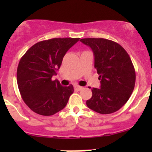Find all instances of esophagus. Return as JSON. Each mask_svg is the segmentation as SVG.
Instances as JSON below:
<instances>
[{
    "label": "esophagus",
    "instance_id": "obj_1",
    "mask_svg": "<svg viewBox=\"0 0 152 152\" xmlns=\"http://www.w3.org/2000/svg\"><path fill=\"white\" fill-rule=\"evenodd\" d=\"M75 88L76 90H77V91H80V90L83 89V87H81V86H79V85H76L75 87Z\"/></svg>",
    "mask_w": 152,
    "mask_h": 152
}]
</instances>
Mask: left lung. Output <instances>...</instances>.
<instances>
[{
  "label": "left lung",
  "instance_id": "obj_1",
  "mask_svg": "<svg viewBox=\"0 0 152 152\" xmlns=\"http://www.w3.org/2000/svg\"><path fill=\"white\" fill-rule=\"evenodd\" d=\"M91 48L100 88H93L87 106L101 114L116 112L128 101L135 84V71L129 56L116 42L103 38L80 40Z\"/></svg>",
  "mask_w": 152,
  "mask_h": 152
}]
</instances>
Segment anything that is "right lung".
Returning <instances> with one entry per match:
<instances>
[{"label": "right lung", "mask_w": 152, "mask_h": 152, "mask_svg": "<svg viewBox=\"0 0 152 152\" xmlns=\"http://www.w3.org/2000/svg\"><path fill=\"white\" fill-rule=\"evenodd\" d=\"M80 38H54L39 42L23 56L17 71L22 99L31 110L52 116L65 107L73 94V85L63 87L52 77L60 68L63 57Z\"/></svg>", "instance_id": "add662e5"}]
</instances>
